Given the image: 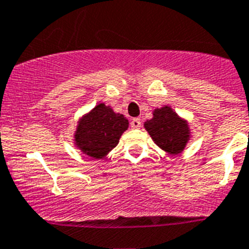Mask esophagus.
I'll return each mask as SVG.
<instances>
[{
  "label": "esophagus",
  "instance_id": "1",
  "mask_svg": "<svg viewBox=\"0 0 249 249\" xmlns=\"http://www.w3.org/2000/svg\"><path fill=\"white\" fill-rule=\"evenodd\" d=\"M129 126H131V128H140L141 127V120L140 118H133L132 121H131V123H129Z\"/></svg>",
  "mask_w": 249,
  "mask_h": 249
}]
</instances>
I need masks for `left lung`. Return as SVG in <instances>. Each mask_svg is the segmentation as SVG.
I'll return each instance as SVG.
<instances>
[{
	"instance_id": "1",
	"label": "left lung",
	"mask_w": 249,
	"mask_h": 249,
	"mask_svg": "<svg viewBox=\"0 0 249 249\" xmlns=\"http://www.w3.org/2000/svg\"><path fill=\"white\" fill-rule=\"evenodd\" d=\"M145 128L158 146L172 154H178L186 146L188 126L169 107L155 109L153 120L145 122Z\"/></svg>"
}]
</instances>
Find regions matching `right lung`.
<instances>
[{
	"label": "right lung",
	"instance_id": "obj_1",
	"mask_svg": "<svg viewBox=\"0 0 249 249\" xmlns=\"http://www.w3.org/2000/svg\"><path fill=\"white\" fill-rule=\"evenodd\" d=\"M128 127V121L104 104L98 106L80 121L76 143L89 157L103 158L117 146Z\"/></svg>",
	"mask_w": 249,
	"mask_h": 249
}]
</instances>
